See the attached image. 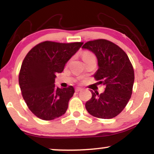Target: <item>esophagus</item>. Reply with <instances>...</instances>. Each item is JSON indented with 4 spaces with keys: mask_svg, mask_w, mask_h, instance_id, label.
I'll return each instance as SVG.
<instances>
[{
    "mask_svg": "<svg viewBox=\"0 0 154 154\" xmlns=\"http://www.w3.org/2000/svg\"><path fill=\"white\" fill-rule=\"evenodd\" d=\"M82 88H75V91L76 92H79V91H82Z\"/></svg>",
    "mask_w": 154,
    "mask_h": 154,
    "instance_id": "34e87169",
    "label": "esophagus"
}]
</instances>
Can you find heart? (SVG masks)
Wrapping results in <instances>:
<instances>
[{"mask_svg": "<svg viewBox=\"0 0 154 154\" xmlns=\"http://www.w3.org/2000/svg\"><path fill=\"white\" fill-rule=\"evenodd\" d=\"M91 57H94V56H93V54H91V53L90 52H85L84 54L82 55V59L83 60L86 59H88V58H91Z\"/></svg>", "mask_w": 154, "mask_h": 154, "instance_id": "b5f03b06", "label": "heart"}]
</instances>
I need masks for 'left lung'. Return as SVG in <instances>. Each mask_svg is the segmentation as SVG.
Returning <instances> with one entry per match:
<instances>
[{
  "instance_id": "8db88e82",
  "label": "left lung",
  "mask_w": 154,
  "mask_h": 154,
  "mask_svg": "<svg viewBox=\"0 0 154 154\" xmlns=\"http://www.w3.org/2000/svg\"><path fill=\"white\" fill-rule=\"evenodd\" d=\"M96 56L98 69L94 77L105 85L103 93L91 91L92 98L85 103L90 114L100 119H111L122 111L131 98L134 69L128 55L109 40L99 39L82 46Z\"/></svg>"
}]
</instances>
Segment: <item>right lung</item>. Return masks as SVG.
Instances as JSON below:
<instances>
[{
	"mask_svg": "<svg viewBox=\"0 0 154 154\" xmlns=\"http://www.w3.org/2000/svg\"><path fill=\"white\" fill-rule=\"evenodd\" d=\"M82 44L45 41L26 54L21 66L19 83L24 101L37 117L53 120L66 111L75 89L72 86L56 88L55 78Z\"/></svg>",
	"mask_w": 154,
	"mask_h": 154,
	"instance_id": "1",
	"label": "right lung"
}]
</instances>
